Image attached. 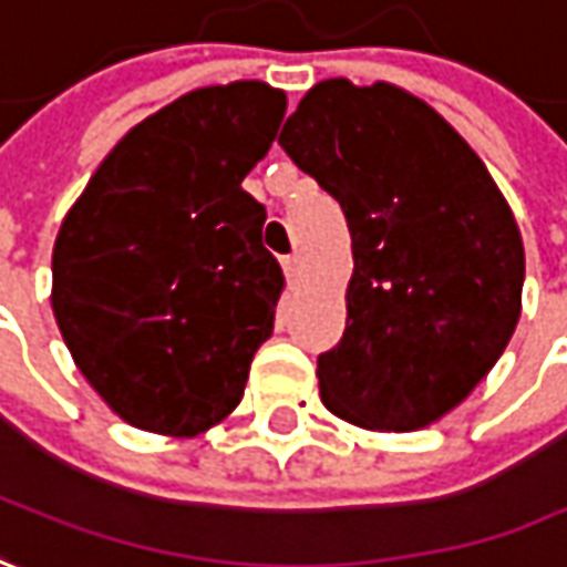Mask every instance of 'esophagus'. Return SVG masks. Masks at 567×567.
Wrapping results in <instances>:
<instances>
[{"mask_svg":"<svg viewBox=\"0 0 567 567\" xmlns=\"http://www.w3.org/2000/svg\"><path fill=\"white\" fill-rule=\"evenodd\" d=\"M282 269H285V279H288V285H298V279H301V257H298V254L285 257Z\"/></svg>","mask_w":567,"mask_h":567,"instance_id":"esophagus-1","label":"esophagus"}]
</instances>
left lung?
<instances>
[{"instance_id":"obj_1","label":"left lung","mask_w":567,"mask_h":567,"mask_svg":"<svg viewBox=\"0 0 567 567\" xmlns=\"http://www.w3.org/2000/svg\"><path fill=\"white\" fill-rule=\"evenodd\" d=\"M279 144L351 231L344 336L317 358L322 404L363 430L436 423L520 317L524 245L502 190L436 109L382 81H320Z\"/></svg>"}]
</instances>
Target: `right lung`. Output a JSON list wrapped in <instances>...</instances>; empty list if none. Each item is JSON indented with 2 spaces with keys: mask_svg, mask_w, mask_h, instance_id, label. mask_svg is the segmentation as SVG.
<instances>
[{
  "mask_svg": "<svg viewBox=\"0 0 567 567\" xmlns=\"http://www.w3.org/2000/svg\"><path fill=\"white\" fill-rule=\"evenodd\" d=\"M282 115L264 81L190 90L127 131L59 228V332L131 426L197 436L245 395L285 276L241 182Z\"/></svg>",
  "mask_w": 567,
  "mask_h": 567,
  "instance_id": "add662e5",
  "label": "right lung"
}]
</instances>
